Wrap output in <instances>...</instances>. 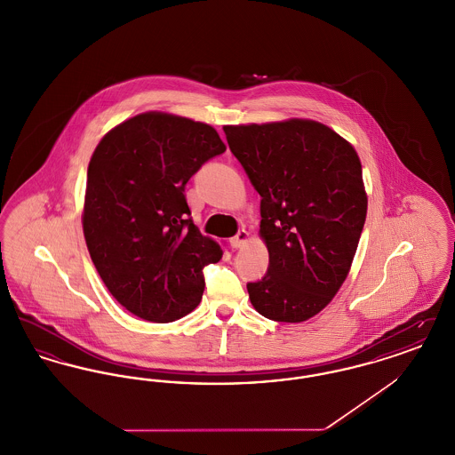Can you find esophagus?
Masks as SVG:
<instances>
[{"mask_svg":"<svg viewBox=\"0 0 455 455\" xmlns=\"http://www.w3.org/2000/svg\"><path fill=\"white\" fill-rule=\"evenodd\" d=\"M247 240H249V234H247L245 230H238L237 235L230 238V245H232L234 249H240V247L245 245Z\"/></svg>","mask_w":455,"mask_h":455,"instance_id":"34e87169","label":"esophagus"}]
</instances>
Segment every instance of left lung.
Returning a JSON list of instances; mask_svg holds the SVG:
<instances>
[{
    "label": "left lung",
    "mask_w": 455,
    "mask_h": 455,
    "mask_svg": "<svg viewBox=\"0 0 455 455\" xmlns=\"http://www.w3.org/2000/svg\"><path fill=\"white\" fill-rule=\"evenodd\" d=\"M232 153L260 196L267 273L247 283L266 319L303 323L338 293L367 218L355 148L317 121L225 126Z\"/></svg>",
    "instance_id": "left-lung-1"
}]
</instances>
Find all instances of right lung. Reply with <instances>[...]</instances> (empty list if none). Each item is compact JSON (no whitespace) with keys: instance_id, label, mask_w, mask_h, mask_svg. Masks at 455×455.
Wrapping results in <instances>:
<instances>
[{"instance_id":"1","label":"right lung","mask_w":455,"mask_h":455,"mask_svg":"<svg viewBox=\"0 0 455 455\" xmlns=\"http://www.w3.org/2000/svg\"><path fill=\"white\" fill-rule=\"evenodd\" d=\"M227 150L204 123L145 112L108 131L88 164L84 234L112 297L150 323H172L201 302L203 269L221 259L201 235L184 189Z\"/></svg>"}]
</instances>
